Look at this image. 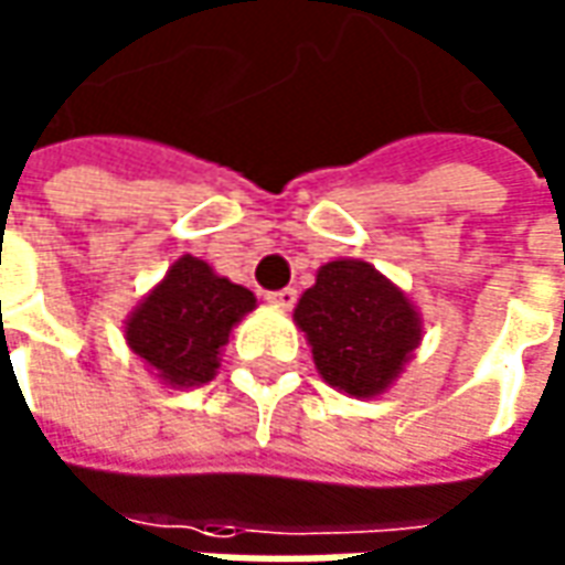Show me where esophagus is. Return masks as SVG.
Here are the masks:
<instances>
[{
  "label": "esophagus",
  "mask_w": 565,
  "mask_h": 565,
  "mask_svg": "<svg viewBox=\"0 0 565 565\" xmlns=\"http://www.w3.org/2000/svg\"><path fill=\"white\" fill-rule=\"evenodd\" d=\"M268 302H275V306H281V309H294V302H297V290L294 287H281V290H271L266 294Z\"/></svg>",
  "instance_id": "esophagus-1"
}]
</instances>
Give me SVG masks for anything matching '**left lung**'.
I'll use <instances>...</instances> for the list:
<instances>
[{
    "instance_id": "obj_1",
    "label": "left lung",
    "mask_w": 565,
    "mask_h": 565,
    "mask_svg": "<svg viewBox=\"0 0 565 565\" xmlns=\"http://www.w3.org/2000/svg\"><path fill=\"white\" fill-rule=\"evenodd\" d=\"M318 374L349 395L383 393L420 343V318L377 268L337 259L297 302Z\"/></svg>"
}]
</instances>
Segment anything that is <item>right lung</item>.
<instances>
[{
	"instance_id": "1",
	"label": "right lung",
	"mask_w": 565,
	"mask_h": 565,
	"mask_svg": "<svg viewBox=\"0 0 565 565\" xmlns=\"http://www.w3.org/2000/svg\"><path fill=\"white\" fill-rule=\"evenodd\" d=\"M256 306L247 287L218 278L198 256H182L126 321V340L170 386L213 380L218 349Z\"/></svg>"
}]
</instances>
